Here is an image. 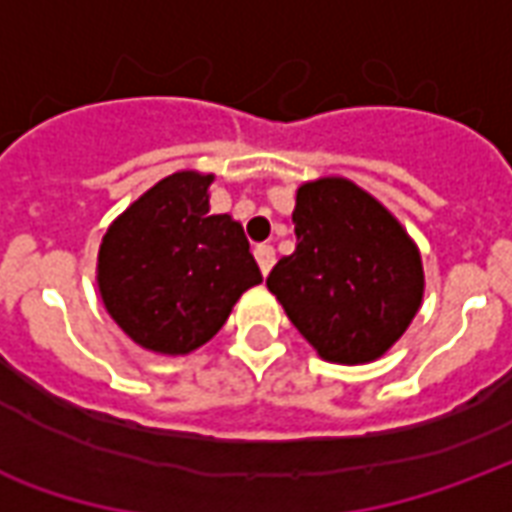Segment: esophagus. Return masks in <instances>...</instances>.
<instances>
[{
  "instance_id": "34e87169",
  "label": "esophagus",
  "mask_w": 512,
  "mask_h": 512,
  "mask_svg": "<svg viewBox=\"0 0 512 512\" xmlns=\"http://www.w3.org/2000/svg\"><path fill=\"white\" fill-rule=\"evenodd\" d=\"M255 260H257V266H260V271L268 274L271 266H274V260H277V255H274V249H271L268 244H260L255 246Z\"/></svg>"
}]
</instances>
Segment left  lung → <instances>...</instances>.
Listing matches in <instances>:
<instances>
[{"label":"left lung","mask_w":512,"mask_h":512,"mask_svg":"<svg viewBox=\"0 0 512 512\" xmlns=\"http://www.w3.org/2000/svg\"><path fill=\"white\" fill-rule=\"evenodd\" d=\"M296 252L266 285L290 323L329 362L386 354L422 301V260L384 205L345 178L304 183L293 211Z\"/></svg>","instance_id":"left-lung-1"}]
</instances>
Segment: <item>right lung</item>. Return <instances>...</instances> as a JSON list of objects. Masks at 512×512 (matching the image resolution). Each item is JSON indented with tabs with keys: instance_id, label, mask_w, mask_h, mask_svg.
Masks as SVG:
<instances>
[{
	"instance_id": "1",
	"label": "right lung",
	"mask_w": 512,
	"mask_h": 512,
	"mask_svg": "<svg viewBox=\"0 0 512 512\" xmlns=\"http://www.w3.org/2000/svg\"><path fill=\"white\" fill-rule=\"evenodd\" d=\"M213 175L175 172L117 219L98 252V288L123 332L156 354H189L219 332L263 274L244 227L211 213Z\"/></svg>"
}]
</instances>
